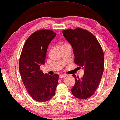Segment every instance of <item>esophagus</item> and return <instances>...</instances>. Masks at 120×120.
<instances>
[{"instance_id":"obj_1","label":"esophagus","mask_w":120,"mask_h":120,"mask_svg":"<svg viewBox=\"0 0 120 120\" xmlns=\"http://www.w3.org/2000/svg\"><path fill=\"white\" fill-rule=\"evenodd\" d=\"M68 76V75L66 74H60V78H63V77H65Z\"/></svg>"}]
</instances>
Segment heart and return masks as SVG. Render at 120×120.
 I'll list each match as a JSON object with an SVG mask.
<instances>
[{"instance_id": "obj_1", "label": "heart", "mask_w": 120, "mask_h": 120, "mask_svg": "<svg viewBox=\"0 0 120 120\" xmlns=\"http://www.w3.org/2000/svg\"><path fill=\"white\" fill-rule=\"evenodd\" d=\"M68 45V44H65V45Z\"/></svg>"}]
</instances>
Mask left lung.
I'll return each instance as SVG.
<instances>
[{
    "label": "left lung",
    "instance_id": "obj_1",
    "mask_svg": "<svg viewBox=\"0 0 120 120\" xmlns=\"http://www.w3.org/2000/svg\"><path fill=\"white\" fill-rule=\"evenodd\" d=\"M62 33L72 46L75 63L84 68L81 79L72 75L75 84L72 93L79 99H87L95 93L101 79L104 71L103 51L95 36L87 30L77 28L64 30Z\"/></svg>",
    "mask_w": 120,
    "mask_h": 120
}]
</instances>
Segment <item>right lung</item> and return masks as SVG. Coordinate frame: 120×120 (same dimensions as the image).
<instances>
[{
  "label": "right lung",
  "instance_id": "1",
  "mask_svg": "<svg viewBox=\"0 0 120 120\" xmlns=\"http://www.w3.org/2000/svg\"><path fill=\"white\" fill-rule=\"evenodd\" d=\"M56 35L49 29L35 31L24 44L19 62L21 78L29 95L37 102H45L55 94L59 75L44 74L40 66L45 64L48 45Z\"/></svg>",
  "mask_w": 120,
  "mask_h": 120
}]
</instances>
